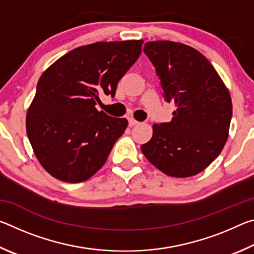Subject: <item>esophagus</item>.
Masks as SVG:
<instances>
[{"label":"esophagus","instance_id":"obj_1","mask_svg":"<svg viewBox=\"0 0 254 254\" xmlns=\"http://www.w3.org/2000/svg\"><path fill=\"white\" fill-rule=\"evenodd\" d=\"M136 124H139V122H137L136 120H134L133 118L128 119V126H130V127H134V126H136Z\"/></svg>","mask_w":254,"mask_h":254}]
</instances>
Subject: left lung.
Returning a JSON list of instances; mask_svg holds the SVG:
<instances>
[{"instance_id":"8db88e82","label":"left lung","mask_w":254,"mask_h":254,"mask_svg":"<svg viewBox=\"0 0 254 254\" xmlns=\"http://www.w3.org/2000/svg\"><path fill=\"white\" fill-rule=\"evenodd\" d=\"M144 54L156 68L162 96L177 110L170 122L153 124L145 158L171 177L195 176L208 167L229 136L230 93L207 58L191 47L150 41Z\"/></svg>"}]
</instances>
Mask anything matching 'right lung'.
I'll list each match as a JSON object with an SVG mask.
<instances>
[{
  "label": "right lung",
  "instance_id": "1",
  "mask_svg": "<svg viewBox=\"0 0 254 254\" xmlns=\"http://www.w3.org/2000/svg\"><path fill=\"white\" fill-rule=\"evenodd\" d=\"M142 40L95 42L64 55L41 75L27 114V134L41 166L62 182L87 180L104 165L127 119L95 109L115 96Z\"/></svg>",
  "mask_w": 254,
  "mask_h": 254
}]
</instances>
